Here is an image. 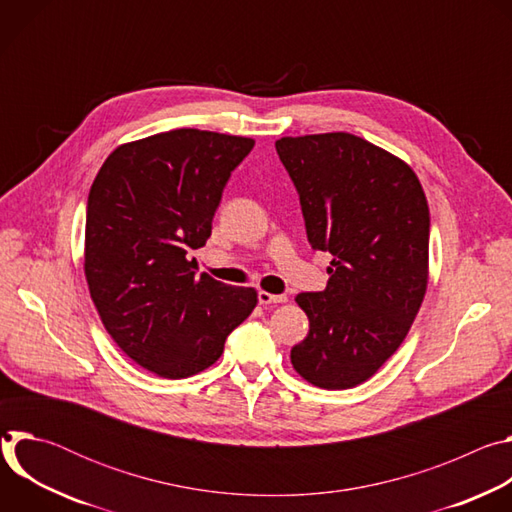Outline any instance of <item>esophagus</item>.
Wrapping results in <instances>:
<instances>
[{"label":"esophagus","instance_id":"esophagus-1","mask_svg":"<svg viewBox=\"0 0 512 512\" xmlns=\"http://www.w3.org/2000/svg\"><path fill=\"white\" fill-rule=\"evenodd\" d=\"M259 304L263 306H269V304H285L287 302V296L283 294H269V291H259Z\"/></svg>","mask_w":512,"mask_h":512}]
</instances>
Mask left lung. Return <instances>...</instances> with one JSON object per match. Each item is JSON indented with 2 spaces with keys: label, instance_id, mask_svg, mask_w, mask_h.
<instances>
[{
  "label": "left lung",
  "instance_id": "obj_1",
  "mask_svg": "<svg viewBox=\"0 0 512 512\" xmlns=\"http://www.w3.org/2000/svg\"><path fill=\"white\" fill-rule=\"evenodd\" d=\"M312 249L332 255L324 291L296 302L310 320L291 364L320 389L371 379L405 340L427 289L429 208L415 172L352 133L281 137Z\"/></svg>",
  "mask_w": 512,
  "mask_h": 512
}]
</instances>
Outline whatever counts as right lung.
Masks as SVG:
<instances>
[{
    "label": "right lung",
    "instance_id": "1",
    "mask_svg": "<svg viewBox=\"0 0 512 512\" xmlns=\"http://www.w3.org/2000/svg\"><path fill=\"white\" fill-rule=\"evenodd\" d=\"M249 137L172 129L123 143L101 166L87 202L85 275L103 326L139 367L192 377L221 358L227 336L257 306L188 259L212 231Z\"/></svg>",
    "mask_w": 512,
    "mask_h": 512
}]
</instances>
